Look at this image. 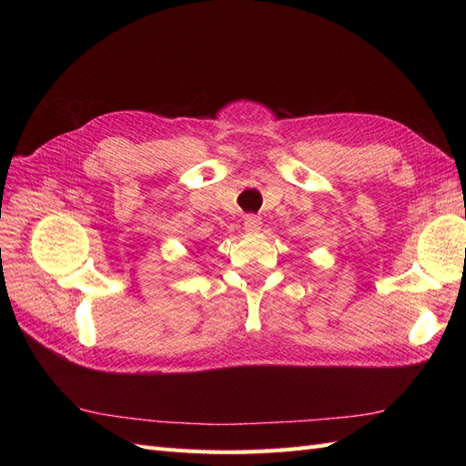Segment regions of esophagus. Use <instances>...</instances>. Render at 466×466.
<instances>
[{
  "instance_id": "esophagus-1",
  "label": "esophagus",
  "mask_w": 466,
  "mask_h": 466,
  "mask_svg": "<svg viewBox=\"0 0 466 466\" xmlns=\"http://www.w3.org/2000/svg\"><path fill=\"white\" fill-rule=\"evenodd\" d=\"M260 225H262L260 216H255V214L245 216V229H247V231H258Z\"/></svg>"
}]
</instances>
